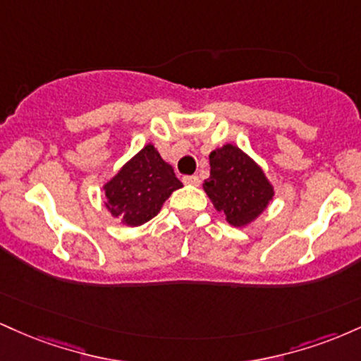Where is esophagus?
I'll list each match as a JSON object with an SVG mask.
<instances>
[{
    "label": "esophagus",
    "mask_w": 361,
    "mask_h": 361,
    "mask_svg": "<svg viewBox=\"0 0 361 361\" xmlns=\"http://www.w3.org/2000/svg\"><path fill=\"white\" fill-rule=\"evenodd\" d=\"M183 183L190 185V186H198V185H200V178L195 176V175L193 176H185Z\"/></svg>",
    "instance_id": "obj_1"
}]
</instances>
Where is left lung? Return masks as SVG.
Masks as SVG:
<instances>
[{
	"label": "left lung",
	"instance_id": "8db88e82",
	"mask_svg": "<svg viewBox=\"0 0 361 361\" xmlns=\"http://www.w3.org/2000/svg\"><path fill=\"white\" fill-rule=\"evenodd\" d=\"M210 178L204 190L217 212L234 227H246L268 209L275 195L263 168L234 144L209 154Z\"/></svg>",
	"mask_w": 361,
	"mask_h": 361
}]
</instances>
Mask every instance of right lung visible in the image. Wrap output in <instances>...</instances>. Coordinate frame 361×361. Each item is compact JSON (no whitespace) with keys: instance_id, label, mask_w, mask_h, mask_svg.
Wrapping results in <instances>:
<instances>
[{"instance_id":"obj_1","label":"right lung","mask_w":361,"mask_h":361,"mask_svg":"<svg viewBox=\"0 0 361 361\" xmlns=\"http://www.w3.org/2000/svg\"><path fill=\"white\" fill-rule=\"evenodd\" d=\"M171 164L146 144L105 185V207L123 226L137 227L159 214L169 195L181 188Z\"/></svg>"}]
</instances>
